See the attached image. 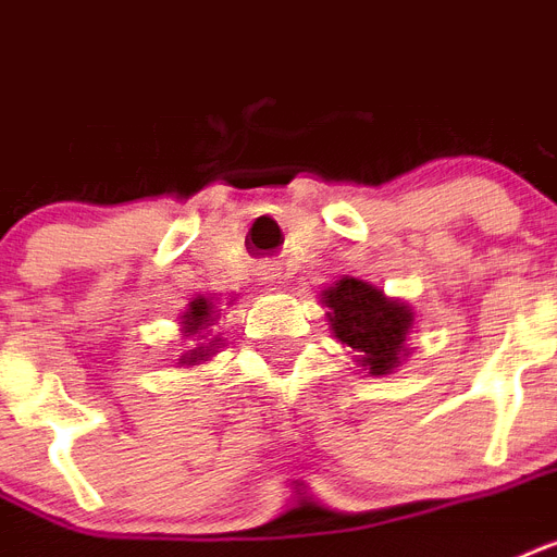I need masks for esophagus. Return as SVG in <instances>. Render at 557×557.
Listing matches in <instances>:
<instances>
[{
	"label": "esophagus",
	"instance_id": "obj_1",
	"mask_svg": "<svg viewBox=\"0 0 557 557\" xmlns=\"http://www.w3.org/2000/svg\"><path fill=\"white\" fill-rule=\"evenodd\" d=\"M280 277H283V274H280V269H263V271H260V283H265V286H277Z\"/></svg>",
	"mask_w": 557,
	"mask_h": 557
}]
</instances>
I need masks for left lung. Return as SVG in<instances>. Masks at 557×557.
<instances>
[{
  "instance_id": "left-lung-1",
  "label": "left lung",
  "mask_w": 557,
  "mask_h": 557,
  "mask_svg": "<svg viewBox=\"0 0 557 557\" xmlns=\"http://www.w3.org/2000/svg\"><path fill=\"white\" fill-rule=\"evenodd\" d=\"M332 337L355 351L369 377H386L411 355L414 309L366 280L341 277L320 292Z\"/></svg>"
}]
</instances>
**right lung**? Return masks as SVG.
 <instances>
[{
	"label": "right lung",
	"mask_w": 557,
	"mask_h": 557,
	"mask_svg": "<svg viewBox=\"0 0 557 557\" xmlns=\"http://www.w3.org/2000/svg\"><path fill=\"white\" fill-rule=\"evenodd\" d=\"M220 297H202L197 294L185 311L180 314V332H183V355L180 366H200L223 349V337L220 332L214 334V325L220 320ZM228 306V302H225Z\"/></svg>",
	"instance_id": "obj_1"
}]
</instances>
